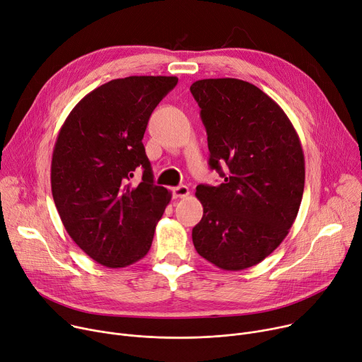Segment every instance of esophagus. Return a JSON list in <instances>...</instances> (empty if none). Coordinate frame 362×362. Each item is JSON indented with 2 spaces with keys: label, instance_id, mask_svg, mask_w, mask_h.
Returning <instances> with one entry per match:
<instances>
[{
  "label": "esophagus",
  "instance_id": "34e87169",
  "mask_svg": "<svg viewBox=\"0 0 362 362\" xmlns=\"http://www.w3.org/2000/svg\"><path fill=\"white\" fill-rule=\"evenodd\" d=\"M172 192H173V198H186V197H189V187L187 186H176V187H173L172 189Z\"/></svg>",
  "mask_w": 362,
  "mask_h": 362
}]
</instances>
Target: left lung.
Returning <instances> with one entry per match:
<instances>
[{
	"label": "left lung",
	"instance_id": "obj_1",
	"mask_svg": "<svg viewBox=\"0 0 362 362\" xmlns=\"http://www.w3.org/2000/svg\"><path fill=\"white\" fill-rule=\"evenodd\" d=\"M208 135L209 165L224 179L198 185L197 252L224 271L268 257L293 227L304 192V153L281 106L256 86L206 78L190 86ZM225 172H222V167Z\"/></svg>",
	"mask_w": 362,
	"mask_h": 362
}]
</instances>
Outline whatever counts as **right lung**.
Instances as JSON below:
<instances>
[{"label":"right lung","mask_w":362,"mask_h":362,"mask_svg":"<svg viewBox=\"0 0 362 362\" xmlns=\"http://www.w3.org/2000/svg\"><path fill=\"white\" fill-rule=\"evenodd\" d=\"M177 77L112 80L69 112L52 154L51 186L61 221L76 245L106 268L146 256L172 192L153 182L142 138ZM144 168L136 187L130 179Z\"/></svg>","instance_id":"add662e5"}]
</instances>
